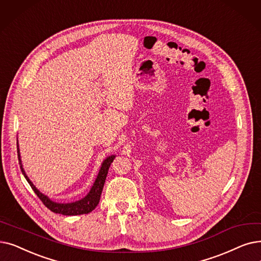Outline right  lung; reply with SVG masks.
<instances>
[{
  "label": "right lung",
  "mask_w": 261,
  "mask_h": 261,
  "mask_svg": "<svg viewBox=\"0 0 261 261\" xmlns=\"http://www.w3.org/2000/svg\"><path fill=\"white\" fill-rule=\"evenodd\" d=\"M17 151H18V159H19V164L21 172L25 177L27 181L30 184L31 188L33 191L35 192V194L39 197V199L43 202V205L46 206L48 209H50L54 213H61L63 215H79V214H87L89 212H92L99 203L101 193H102V189L106 182L107 175L109 172V167L111 166V163L113 160L115 159V155H109L106 160L101 164V167L99 169V173L97 175V178L95 180V182L90 189V191L87 193L85 197H83L80 200H76L73 202H68V203H60V202H55L51 200L47 195L42 194L39 190L36 189V187L33 185L30 178L27 176L23 166H22L21 162V158H20V150H19V145L17 142Z\"/></svg>",
  "instance_id": "add662e5"
}]
</instances>
